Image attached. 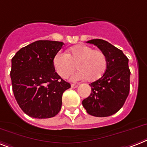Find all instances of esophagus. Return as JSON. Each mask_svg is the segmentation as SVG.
I'll return each mask as SVG.
<instances>
[{"label":"esophagus","mask_w":147,"mask_h":147,"mask_svg":"<svg viewBox=\"0 0 147 147\" xmlns=\"http://www.w3.org/2000/svg\"><path fill=\"white\" fill-rule=\"evenodd\" d=\"M71 88H76L78 85V84H71Z\"/></svg>","instance_id":"34e87169"}]
</instances>
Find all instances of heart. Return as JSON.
Listing matches in <instances>:
<instances>
[{"instance_id":"heart-1","label":"heart","mask_w":147,"mask_h":147,"mask_svg":"<svg viewBox=\"0 0 147 147\" xmlns=\"http://www.w3.org/2000/svg\"><path fill=\"white\" fill-rule=\"evenodd\" d=\"M55 71L60 77H69L75 69L78 71L71 77L72 80L88 79L94 82L100 78L107 68V58L100 50H94L90 46L78 45L64 53L58 52L53 59Z\"/></svg>"}]
</instances>
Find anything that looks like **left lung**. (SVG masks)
<instances>
[{"label": "left lung", "instance_id": "left-lung-1", "mask_svg": "<svg viewBox=\"0 0 147 147\" xmlns=\"http://www.w3.org/2000/svg\"><path fill=\"white\" fill-rule=\"evenodd\" d=\"M87 43L96 45L107 58V68L103 76L90 84L91 93L82 101L89 115L107 117L116 113L123 107L130 91L128 59L108 41L93 39Z\"/></svg>", "mask_w": 147, "mask_h": 147}]
</instances>
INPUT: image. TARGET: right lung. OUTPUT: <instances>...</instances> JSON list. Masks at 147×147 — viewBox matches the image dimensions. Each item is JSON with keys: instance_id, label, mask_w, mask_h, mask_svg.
<instances>
[{"instance_id": "1", "label": "right lung", "mask_w": 147, "mask_h": 147, "mask_svg": "<svg viewBox=\"0 0 147 147\" xmlns=\"http://www.w3.org/2000/svg\"><path fill=\"white\" fill-rule=\"evenodd\" d=\"M64 43L37 40L12 58L10 78L14 96L26 115L48 119L61 109L62 96L71 88L55 71L53 59Z\"/></svg>"}]
</instances>
